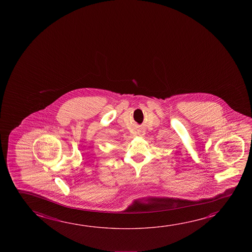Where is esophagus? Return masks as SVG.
<instances>
[{"instance_id": "esophagus-1", "label": "esophagus", "mask_w": 252, "mask_h": 252, "mask_svg": "<svg viewBox=\"0 0 252 252\" xmlns=\"http://www.w3.org/2000/svg\"><path fill=\"white\" fill-rule=\"evenodd\" d=\"M137 132H138V134L140 135V136H143L146 134V131H145V129L143 127H140L137 130Z\"/></svg>"}]
</instances>
